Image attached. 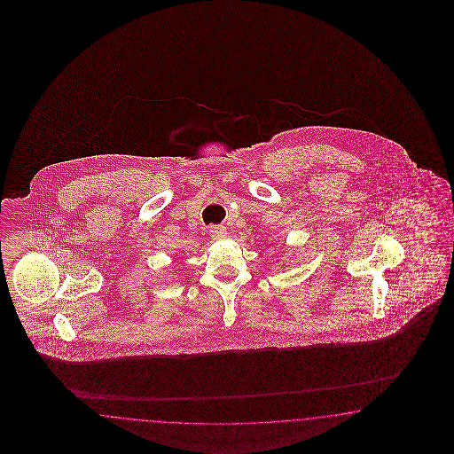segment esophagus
<instances>
[{
    "instance_id": "obj_1",
    "label": "esophagus",
    "mask_w": 454,
    "mask_h": 454,
    "mask_svg": "<svg viewBox=\"0 0 454 454\" xmlns=\"http://www.w3.org/2000/svg\"><path fill=\"white\" fill-rule=\"evenodd\" d=\"M226 228L223 224H215V226H209V236L213 239H223L226 238Z\"/></svg>"
}]
</instances>
